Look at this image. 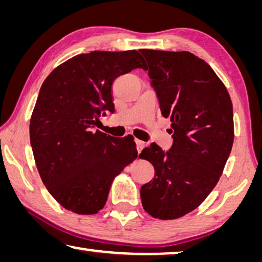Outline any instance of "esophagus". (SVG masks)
I'll use <instances>...</instances> for the list:
<instances>
[{
  "label": "esophagus",
  "instance_id": "1",
  "mask_svg": "<svg viewBox=\"0 0 262 262\" xmlns=\"http://www.w3.org/2000/svg\"><path fill=\"white\" fill-rule=\"evenodd\" d=\"M135 142H136V147H138V151H139V154L142 151V149L146 147V142H143V141H141V140H135Z\"/></svg>",
  "mask_w": 262,
  "mask_h": 262
}]
</instances>
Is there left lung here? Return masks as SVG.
Listing matches in <instances>:
<instances>
[{
  "instance_id": "left-lung-1",
  "label": "left lung",
  "mask_w": 262,
  "mask_h": 262,
  "mask_svg": "<svg viewBox=\"0 0 262 262\" xmlns=\"http://www.w3.org/2000/svg\"><path fill=\"white\" fill-rule=\"evenodd\" d=\"M141 53L173 142L168 151L151 143L140 154L155 169L140 194L149 214L168 221L193 211L218 183L233 144V107L225 85L201 58L188 51Z\"/></svg>"
}]
</instances>
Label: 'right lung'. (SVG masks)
Instances as JSON below:
<instances>
[{"label": "right lung", "mask_w": 262, "mask_h": 262, "mask_svg": "<svg viewBox=\"0 0 262 262\" xmlns=\"http://www.w3.org/2000/svg\"><path fill=\"white\" fill-rule=\"evenodd\" d=\"M146 69L139 51H92L56 68L40 87L30 120V142L41 181L51 196L78 214L106 204L112 182L138 157L133 136L94 130L106 111L114 113L112 85Z\"/></svg>", "instance_id": "1"}]
</instances>
